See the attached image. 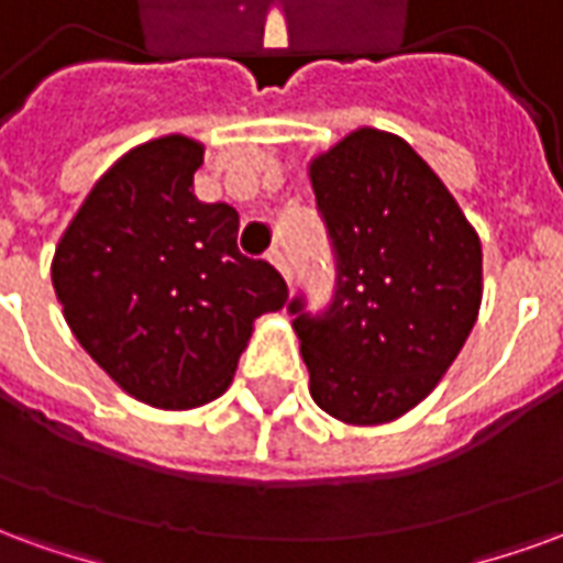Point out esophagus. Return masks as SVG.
Segmentation results:
<instances>
[{"label":"esophagus","instance_id":"34e87169","mask_svg":"<svg viewBox=\"0 0 563 563\" xmlns=\"http://www.w3.org/2000/svg\"><path fill=\"white\" fill-rule=\"evenodd\" d=\"M268 262H271V265H274V268L280 271V274H283V280H286V283H292V268H289V258H286V253H283L280 246H271Z\"/></svg>","mask_w":563,"mask_h":563}]
</instances>
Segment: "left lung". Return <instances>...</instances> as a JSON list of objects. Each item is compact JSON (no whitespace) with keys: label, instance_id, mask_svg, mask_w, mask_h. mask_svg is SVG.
<instances>
[{"label":"left lung","instance_id":"left-lung-1","mask_svg":"<svg viewBox=\"0 0 563 563\" xmlns=\"http://www.w3.org/2000/svg\"><path fill=\"white\" fill-rule=\"evenodd\" d=\"M338 256L322 317L289 305L317 407L386 424L422 404L476 325L483 244L410 144L362 126L307 165Z\"/></svg>","mask_w":563,"mask_h":563}]
</instances>
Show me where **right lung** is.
Segmentation results:
<instances>
[{
	"instance_id": "add662e5",
	"label": "right lung",
	"mask_w": 563,
	"mask_h": 563,
	"mask_svg": "<svg viewBox=\"0 0 563 563\" xmlns=\"http://www.w3.org/2000/svg\"><path fill=\"white\" fill-rule=\"evenodd\" d=\"M205 144L162 135L96 180L56 244V301L96 365L135 401L192 410L232 386L253 322L289 289L234 244L238 210L205 205Z\"/></svg>"
}]
</instances>
